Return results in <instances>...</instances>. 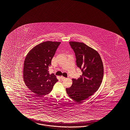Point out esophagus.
<instances>
[{
	"mask_svg": "<svg viewBox=\"0 0 130 130\" xmlns=\"http://www.w3.org/2000/svg\"><path fill=\"white\" fill-rule=\"evenodd\" d=\"M60 78H61V79H62V80L66 79L65 77H63V76H61V77H60Z\"/></svg>",
	"mask_w": 130,
	"mask_h": 130,
	"instance_id": "1",
	"label": "esophagus"
}]
</instances>
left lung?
<instances>
[{"label":"left lung","instance_id":"obj_1","mask_svg":"<svg viewBox=\"0 0 130 130\" xmlns=\"http://www.w3.org/2000/svg\"><path fill=\"white\" fill-rule=\"evenodd\" d=\"M76 58V64L83 72L77 79H72V84L66 88L67 94L77 102L88 98L97 91L102 83L103 65L98 51L83 42L70 41Z\"/></svg>","mask_w":130,"mask_h":130}]
</instances>
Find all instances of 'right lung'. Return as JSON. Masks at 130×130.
<instances>
[{"mask_svg": "<svg viewBox=\"0 0 130 130\" xmlns=\"http://www.w3.org/2000/svg\"><path fill=\"white\" fill-rule=\"evenodd\" d=\"M60 42L47 41L28 52L24 62L23 79L28 88L38 96L48 94L58 80L48 68Z\"/></svg>", "mask_w": 130, "mask_h": 130, "instance_id": "right-lung-1", "label": "right lung"}]
</instances>
